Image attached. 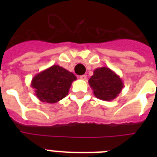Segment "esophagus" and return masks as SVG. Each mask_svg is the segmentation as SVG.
Here are the masks:
<instances>
[{
    "mask_svg": "<svg viewBox=\"0 0 157 157\" xmlns=\"http://www.w3.org/2000/svg\"><path fill=\"white\" fill-rule=\"evenodd\" d=\"M80 79H81V80H86V75H82V76H80Z\"/></svg>",
    "mask_w": 157,
    "mask_h": 157,
    "instance_id": "esophagus-1",
    "label": "esophagus"
}]
</instances>
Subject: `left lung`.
I'll use <instances>...</instances> for the list:
<instances>
[{
  "label": "left lung",
  "instance_id": "1",
  "mask_svg": "<svg viewBox=\"0 0 157 157\" xmlns=\"http://www.w3.org/2000/svg\"><path fill=\"white\" fill-rule=\"evenodd\" d=\"M89 85L96 98L103 101L113 100L124 87L120 76L107 67L96 68L89 80Z\"/></svg>",
  "mask_w": 157,
  "mask_h": 157
}]
</instances>
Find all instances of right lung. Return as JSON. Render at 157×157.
Masks as SVG:
<instances>
[{
	"instance_id": "right-lung-1",
	"label": "right lung",
	"mask_w": 157,
	"mask_h": 157,
	"mask_svg": "<svg viewBox=\"0 0 157 157\" xmlns=\"http://www.w3.org/2000/svg\"><path fill=\"white\" fill-rule=\"evenodd\" d=\"M76 80V76L72 72L59 65H53L36 74L31 86L42 103H55L67 95L71 83Z\"/></svg>"
}]
</instances>
